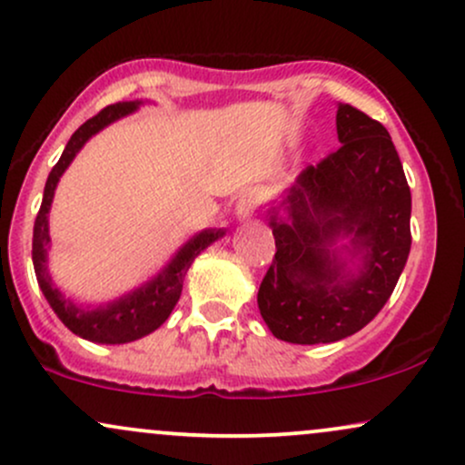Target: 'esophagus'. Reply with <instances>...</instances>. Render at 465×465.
<instances>
[{"label":"esophagus","instance_id":"1","mask_svg":"<svg viewBox=\"0 0 465 465\" xmlns=\"http://www.w3.org/2000/svg\"><path fill=\"white\" fill-rule=\"evenodd\" d=\"M258 205H260L258 194H253V192H244V194L240 196L238 203H236L238 218H249L251 214H253L255 207H258Z\"/></svg>","mask_w":465,"mask_h":465}]
</instances>
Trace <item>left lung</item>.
<instances>
[{"label": "left lung", "instance_id": "1", "mask_svg": "<svg viewBox=\"0 0 465 465\" xmlns=\"http://www.w3.org/2000/svg\"><path fill=\"white\" fill-rule=\"evenodd\" d=\"M341 148L308 165L288 190V221L271 210L275 258L258 308L277 339L334 343L382 311L411 251V190L391 135L351 104L336 109ZM350 235L356 276L329 247Z\"/></svg>", "mask_w": 465, "mask_h": 465}]
</instances>
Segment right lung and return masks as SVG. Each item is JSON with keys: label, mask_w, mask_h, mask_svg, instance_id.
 <instances>
[{"label": "right lung", "mask_w": 465, "mask_h": 465, "mask_svg": "<svg viewBox=\"0 0 465 465\" xmlns=\"http://www.w3.org/2000/svg\"><path fill=\"white\" fill-rule=\"evenodd\" d=\"M142 103H117L109 104L94 115L92 120L84 122L80 129L69 137L65 151L58 159L54 168H52L50 177L45 181L44 201H41V210L35 221V233H32V262H35L36 282H39L41 291H44L47 303L56 317L72 330L74 334L83 336V339L94 341V343H131V341L142 339V336L154 332L165 319L170 317L173 308L177 306L181 297V288H183V277L188 273L190 264L194 262L196 255L203 249L210 247L214 240H218L225 232L221 229H205V232L196 233L190 242L177 251L165 269L154 280L129 292V295L120 297L117 302L106 303L100 308H80L72 300H67L58 288L52 284V277L47 273V249H50V229H47V214H50L52 199H54V190L61 174L76 157V153L84 146L89 137L103 131L111 122L120 120V117L133 114Z\"/></svg>", "instance_id": "1"}]
</instances>
